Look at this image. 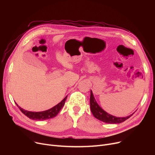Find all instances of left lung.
Wrapping results in <instances>:
<instances>
[{"label":"left lung","mask_w":155,"mask_h":155,"mask_svg":"<svg viewBox=\"0 0 155 155\" xmlns=\"http://www.w3.org/2000/svg\"><path fill=\"white\" fill-rule=\"evenodd\" d=\"M90 104H91V110L92 113L94 116L99 119L104 123H106L108 124H119L125 121L127 119H129L130 117L133 115V113L130 116H128L127 117H118L114 116L111 114H109L107 112H105L104 110H103L96 102L94 96L93 94V92L92 91H91V97H90Z\"/></svg>","instance_id":"8db88e82"}]
</instances>
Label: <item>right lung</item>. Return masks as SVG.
Wrapping results in <instances>:
<instances>
[{
  "label": "right lung",
  "instance_id": "right-lung-1",
  "mask_svg": "<svg viewBox=\"0 0 155 155\" xmlns=\"http://www.w3.org/2000/svg\"><path fill=\"white\" fill-rule=\"evenodd\" d=\"M67 98V96L65 97L59 103L57 104L55 106L53 107L45 110V111H41V112H31V111H28L23 109L21 107H19V105L16 104L17 106L19 107L20 110L24 114V115L28 117H29L32 120H46L49 119H51L54 117L60 110L62 109V107L64 106V102L66 101V99Z\"/></svg>",
  "mask_w": 155,
  "mask_h": 155
}]
</instances>
